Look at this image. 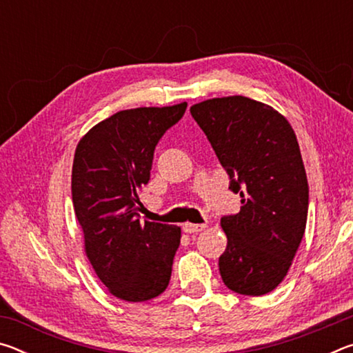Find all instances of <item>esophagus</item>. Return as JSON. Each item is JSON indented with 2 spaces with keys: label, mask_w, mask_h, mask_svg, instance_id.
Listing matches in <instances>:
<instances>
[{
  "label": "esophagus",
  "mask_w": 353,
  "mask_h": 353,
  "mask_svg": "<svg viewBox=\"0 0 353 353\" xmlns=\"http://www.w3.org/2000/svg\"><path fill=\"white\" fill-rule=\"evenodd\" d=\"M183 232L185 234H198V232H202L205 229V224H191V223H187L183 224Z\"/></svg>",
  "instance_id": "obj_1"
}]
</instances>
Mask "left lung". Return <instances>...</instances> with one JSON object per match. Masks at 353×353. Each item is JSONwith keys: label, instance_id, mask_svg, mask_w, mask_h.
Instances as JSON below:
<instances>
[{"label": "left lung", "instance_id": "1", "mask_svg": "<svg viewBox=\"0 0 353 353\" xmlns=\"http://www.w3.org/2000/svg\"><path fill=\"white\" fill-rule=\"evenodd\" d=\"M241 196L236 214L221 218L227 248L219 272L227 288L263 296L285 279L305 234L308 182L296 134L283 115L246 97L191 105Z\"/></svg>", "mask_w": 353, "mask_h": 353}]
</instances>
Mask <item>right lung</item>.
Segmentation results:
<instances>
[{
    "label": "right lung",
    "mask_w": 353,
    "mask_h": 353,
    "mask_svg": "<svg viewBox=\"0 0 353 353\" xmlns=\"http://www.w3.org/2000/svg\"><path fill=\"white\" fill-rule=\"evenodd\" d=\"M187 103L117 112L77 143L71 172L85 254L110 294L145 302L166 290L181 227L140 221L139 191L149 182L159 140Z\"/></svg>",
    "instance_id": "right-lung-1"
}]
</instances>
